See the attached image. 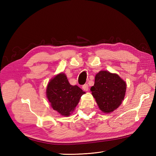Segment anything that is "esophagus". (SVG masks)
<instances>
[{
    "label": "esophagus",
    "mask_w": 156,
    "mask_h": 156,
    "mask_svg": "<svg viewBox=\"0 0 156 156\" xmlns=\"http://www.w3.org/2000/svg\"><path fill=\"white\" fill-rule=\"evenodd\" d=\"M82 89H83V90L85 91H87L88 90V85L87 84H84L83 86H82Z\"/></svg>",
    "instance_id": "1"
}]
</instances>
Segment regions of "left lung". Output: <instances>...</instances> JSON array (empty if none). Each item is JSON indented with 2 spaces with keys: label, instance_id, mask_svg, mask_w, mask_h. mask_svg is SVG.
I'll use <instances>...</instances> for the list:
<instances>
[{
  "label": "left lung",
  "instance_id": "obj_1",
  "mask_svg": "<svg viewBox=\"0 0 156 156\" xmlns=\"http://www.w3.org/2000/svg\"><path fill=\"white\" fill-rule=\"evenodd\" d=\"M99 108L105 113L117 109L122 103L126 92V83L116 74L100 71L90 88Z\"/></svg>",
  "mask_w": 156,
  "mask_h": 156
}]
</instances>
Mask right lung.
Returning a JSON list of instances; mask_svg holds the SVG:
<instances>
[{
  "label": "right lung",
  "instance_id": "add662e5",
  "mask_svg": "<svg viewBox=\"0 0 156 156\" xmlns=\"http://www.w3.org/2000/svg\"><path fill=\"white\" fill-rule=\"evenodd\" d=\"M47 97L51 107L63 116H69L85 92L78 86L69 83L65 74L60 73L48 83Z\"/></svg>",
  "mask_w": 156,
  "mask_h": 156
}]
</instances>
